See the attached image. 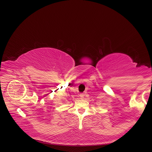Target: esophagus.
<instances>
[{
	"instance_id": "obj_1",
	"label": "esophagus",
	"mask_w": 152,
	"mask_h": 152,
	"mask_svg": "<svg viewBox=\"0 0 152 152\" xmlns=\"http://www.w3.org/2000/svg\"><path fill=\"white\" fill-rule=\"evenodd\" d=\"M80 97L81 99H83L84 97V94H80Z\"/></svg>"
}]
</instances>
